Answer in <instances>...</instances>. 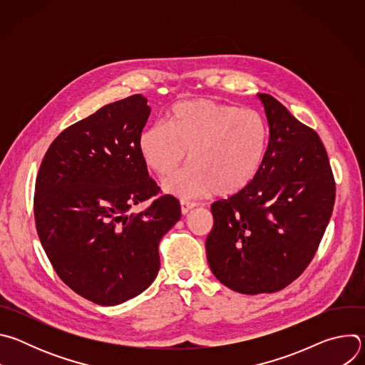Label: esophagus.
<instances>
[{"label":"esophagus","mask_w":365,"mask_h":365,"mask_svg":"<svg viewBox=\"0 0 365 365\" xmlns=\"http://www.w3.org/2000/svg\"><path fill=\"white\" fill-rule=\"evenodd\" d=\"M193 207H196V203L195 202H190V200H180V211H182V214L183 215H186V214H189Z\"/></svg>","instance_id":"1"}]
</instances>
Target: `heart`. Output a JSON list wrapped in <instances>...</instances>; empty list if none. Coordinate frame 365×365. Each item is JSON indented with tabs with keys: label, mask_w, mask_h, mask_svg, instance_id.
<instances>
[{
	"label": "heart",
	"mask_w": 365,
	"mask_h": 365,
	"mask_svg": "<svg viewBox=\"0 0 365 365\" xmlns=\"http://www.w3.org/2000/svg\"><path fill=\"white\" fill-rule=\"evenodd\" d=\"M270 131L264 117L254 110L196 98L176 103L165 125L141 131L138 148L148 169L170 175L187 159L190 165L162 186L178 197H199L215 192L234 195L244 189L262 168Z\"/></svg>",
	"instance_id": "heart-1"
}]
</instances>
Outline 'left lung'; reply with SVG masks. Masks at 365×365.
Returning a JSON list of instances; mask_svg holds the SVG:
<instances>
[{
	"mask_svg": "<svg viewBox=\"0 0 365 365\" xmlns=\"http://www.w3.org/2000/svg\"><path fill=\"white\" fill-rule=\"evenodd\" d=\"M270 131L255 178L212 203L206 258L214 276L242 294L273 293L314 258L335 202V182L319 135L267 93H258Z\"/></svg>",
	"mask_w": 365,
	"mask_h": 365,
	"instance_id": "8db88e82",
	"label": "left lung"
}]
</instances>
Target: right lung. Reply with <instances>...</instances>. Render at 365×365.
I'll list each match as a JSON object with an SVG mask.
<instances>
[{"instance_id":"add662e5","label":"right lung","mask_w":365,"mask_h":365,"mask_svg":"<svg viewBox=\"0 0 365 365\" xmlns=\"http://www.w3.org/2000/svg\"><path fill=\"white\" fill-rule=\"evenodd\" d=\"M147 98L108 103L63 130L40 165L36 228L51 266L79 296L114 306L138 296L158 277L159 242L180 220L172 195H158L138 148L150 117Z\"/></svg>"}]
</instances>
